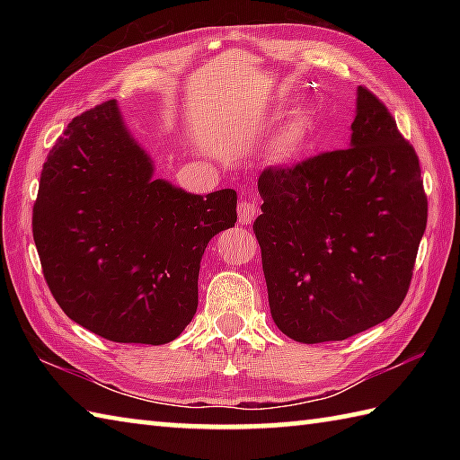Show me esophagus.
I'll return each instance as SVG.
<instances>
[{"label": "esophagus", "instance_id": "34e87169", "mask_svg": "<svg viewBox=\"0 0 460 460\" xmlns=\"http://www.w3.org/2000/svg\"><path fill=\"white\" fill-rule=\"evenodd\" d=\"M259 215V205L255 201L243 199L239 203V223L241 225H249L255 221V217Z\"/></svg>", "mask_w": 460, "mask_h": 460}]
</instances>
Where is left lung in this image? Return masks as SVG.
Here are the masks:
<instances>
[{
	"mask_svg": "<svg viewBox=\"0 0 460 460\" xmlns=\"http://www.w3.org/2000/svg\"><path fill=\"white\" fill-rule=\"evenodd\" d=\"M261 245L275 324L338 341L395 314L427 227L419 158L385 104L358 86L349 148L259 178Z\"/></svg>",
	"mask_w": 460,
	"mask_h": 460,
	"instance_id": "8db88e82",
	"label": "left lung"
}]
</instances>
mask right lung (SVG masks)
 I'll return each instance as SVG.
<instances>
[{"label":"right lung","mask_w":460,"mask_h":460,"mask_svg":"<svg viewBox=\"0 0 460 460\" xmlns=\"http://www.w3.org/2000/svg\"><path fill=\"white\" fill-rule=\"evenodd\" d=\"M237 221V191L188 193L154 162L116 101L71 120L43 165L33 239L57 305L120 344H168L198 310L211 237Z\"/></svg>","instance_id":"1"}]
</instances>
